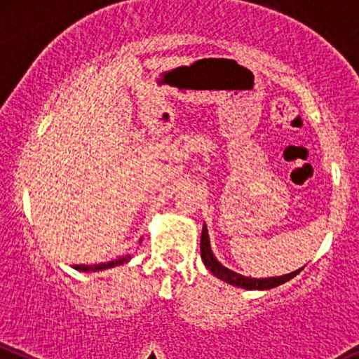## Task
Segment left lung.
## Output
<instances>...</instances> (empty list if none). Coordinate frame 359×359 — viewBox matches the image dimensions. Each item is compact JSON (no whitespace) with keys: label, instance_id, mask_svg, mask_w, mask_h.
<instances>
[{"label":"left lung","instance_id":"8db88e82","mask_svg":"<svg viewBox=\"0 0 359 359\" xmlns=\"http://www.w3.org/2000/svg\"><path fill=\"white\" fill-rule=\"evenodd\" d=\"M201 259H203L204 266H206L208 269H210L211 273L216 276V278L222 279V281H224V283H228V285L238 286V288H243V290L276 288V286H279V285H283V283L293 279L294 276H297L303 269L302 267V269H297V271H293V273L285 274V276H278V278H261V279L247 278V276L235 273V271L224 267L222 262H218V259H216L215 254H212L206 224H203V233H201Z\"/></svg>","mask_w":359,"mask_h":359}]
</instances>
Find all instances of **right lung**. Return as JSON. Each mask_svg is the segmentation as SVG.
<instances>
[{
    "label": "right lung",
    "instance_id": "1",
    "mask_svg": "<svg viewBox=\"0 0 359 359\" xmlns=\"http://www.w3.org/2000/svg\"><path fill=\"white\" fill-rule=\"evenodd\" d=\"M141 242V240H140ZM131 261V254L124 255V257L116 259V261H109V262H102V264H95V266H85V264H78V266H73L76 271H83V273H97V271H104V269H110V267L121 266V264H126Z\"/></svg>",
    "mask_w": 359,
    "mask_h": 359
}]
</instances>
